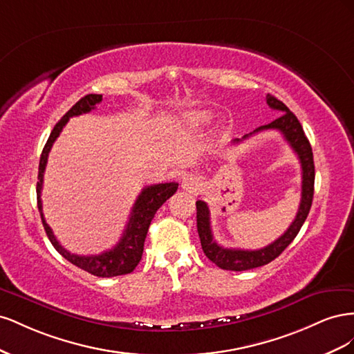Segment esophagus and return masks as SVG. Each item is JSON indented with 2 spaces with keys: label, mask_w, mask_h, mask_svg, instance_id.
<instances>
[{
  "label": "esophagus",
  "mask_w": 354,
  "mask_h": 354,
  "mask_svg": "<svg viewBox=\"0 0 354 354\" xmlns=\"http://www.w3.org/2000/svg\"><path fill=\"white\" fill-rule=\"evenodd\" d=\"M198 187V178L195 176H186L181 181V189L186 192H194Z\"/></svg>",
  "instance_id": "obj_1"
}]
</instances>
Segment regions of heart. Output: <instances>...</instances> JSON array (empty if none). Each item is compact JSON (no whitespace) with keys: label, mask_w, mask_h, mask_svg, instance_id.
I'll use <instances>...</instances> for the list:
<instances>
[{"label":"heart","mask_w":354,"mask_h":354,"mask_svg":"<svg viewBox=\"0 0 354 354\" xmlns=\"http://www.w3.org/2000/svg\"><path fill=\"white\" fill-rule=\"evenodd\" d=\"M208 120H209V115L207 112H202V111H192L185 115V121L190 125L205 124Z\"/></svg>","instance_id":"heart-1"}]
</instances>
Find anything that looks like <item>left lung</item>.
I'll use <instances>...</instances> for the list:
<instances>
[{
  "label": "left lung",
  "instance_id": "8db88e82",
  "mask_svg": "<svg viewBox=\"0 0 354 354\" xmlns=\"http://www.w3.org/2000/svg\"><path fill=\"white\" fill-rule=\"evenodd\" d=\"M266 102L272 109L281 112V115L276 118L270 124L259 127L252 133L243 136L242 138H234L233 143H241L250 136L263 131V130H277L285 140L292 147V151L297 153L299 164H301L303 171V181H301V201H299V208L291 226L277 238L270 245L264 246L261 250H233V248H224L220 246L212 236L211 230V221H209V209L208 205L203 201H196V224H198V233L203 254L208 259L218 266L223 270H233V272H242L255 269V267L264 266L267 263L273 261L276 257H279L286 246L294 241L298 234L299 229L304 224L308 211L312 208L313 201V192H315V162H313V152L312 146H310L307 137L303 131V127L297 120V116L289 111L286 106L277 100L274 95L267 94Z\"/></svg>",
  "mask_w": 354,
  "mask_h": 354
}]
</instances>
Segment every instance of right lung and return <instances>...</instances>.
<instances>
[{
	"label": "right lung",
	"instance_id": "obj_1",
	"mask_svg": "<svg viewBox=\"0 0 354 354\" xmlns=\"http://www.w3.org/2000/svg\"><path fill=\"white\" fill-rule=\"evenodd\" d=\"M102 99H103L102 94L84 95L81 100H78L72 106V108L66 112V115L56 124V127L53 128V131L48 137L44 149H42V153L39 158L37 201H38V209L41 214L42 226H44L47 236L53 243V246L56 248V251L62 257H65L69 263L80 267V269L85 272L99 277H112V276L131 273L136 269V266L140 263L145 239H146L149 226H151V221L153 220L156 211L162 207V203L176 194L178 183H159V185L145 187L142 190V194L137 196L134 202V207L130 214V220L127 223L122 238L112 250L104 251L99 255H78V254H72L68 250L63 248V246L59 243V241L56 239L55 233H53V230L47 224L44 214H42L41 189H42V181H44V171L47 165L48 153L51 151L53 143H55L56 138L60 136L63 127L68 124L69 118L78 116L82 113H88L90 111L95 109V104H99Z\"/></svg>",
	"mask_w": 354,
	"mask_h": 354
}]
</instances>
